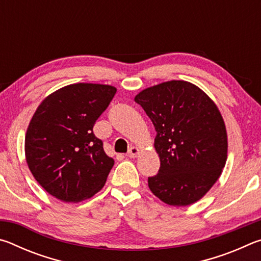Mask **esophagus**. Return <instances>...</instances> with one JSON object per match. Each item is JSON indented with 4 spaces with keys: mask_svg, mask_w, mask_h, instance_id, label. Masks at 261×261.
Wrapping results in <instances>:
<instances>
[{
    "mask_svg": "<svg viewBox=\"0 0 261 261\" xmlns=\"http://www.w3.org/2000/svg\"><path fill=\"white\" fill-rule=\"evenodd\" d=\"M138 154H139V148L132 146V147L129 149V152H127L126 156H129V158H136L137 155H138Z\"/></svg>",
    "mask_w": 261,
    "mask_h": 261,
    "instance_id": "obj_1",
    "label": "esophagus"
}]
</instances>
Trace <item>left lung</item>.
Masks as SVG:
<instances>
[{
  "label": "left lung",
  "instance_id": "obj_1",
  "mask_svg": "<svg viewBox=\"0 0 261 261\" xmlns=\"http://www.w3.org/2000/svg\"><path fill=\"white\" fill-rule=\"evenodd\" d=\"M135 101L156 131L154 147L160 158L148 188L173 206L191 205L220 177L227 161V131L216 105L199 87L171 81L148 87Z\"/></svg>",
  "mask_w": 261,
  "mask_h": 261
}]
</instances>
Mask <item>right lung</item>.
I'll return each instance as SVG.
<instances>
[{
    "label": "right lung",
    "instance_id": "right-lung-1",
    "mask_svg": "<svg viewBox=\"0 0 261 261\" xmlns=\"http://www.w3.org/2000/svg\"><path fill=\"white\" fill-rule=\"evenodd\" d=\"M115 93L109 85L72 84L48 95L34 113L25 137L26 161L53 197L77 202L103 188L114 160L93 126Z\"/></svg>",
    "mask_w": 261,
    "mask_h": 261
}]
</instances>
